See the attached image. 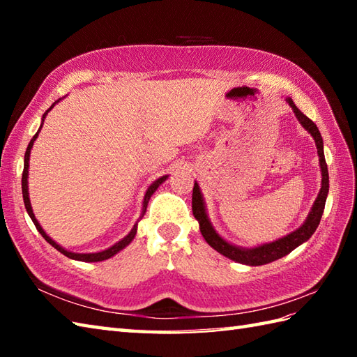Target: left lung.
Masks as SVG:
<instances>
[{
	"mask_svg": "<svg viewBox=\"0 0 357 357\" xmlns=\"http://www.w3.org/2000/svg\"><path fill=\"white\" fill-rule=\"evenodd\" d=\"M287 102L290 104V107L293 109L296 118H298L302 127L313 136V139L316 142V149H317V155H319V165H321V172H322V187L321 192L317 195V198L313 204L312 211H310L305 222L302 224L298 230H294L293 233L287 234V236L280 238L275 242H268V244H262L253 248H242L236 247L222 239L216 230L213 229V225L208 221L207 211H206V204H204L202 193L199 190L198 183H195L193 187V195H192V210H193V216L196 218V221L199 222V230L202 233L204 239L207 241V244L210 247H213L218 253L224 255L229 259L239 262V264H245V265H264L273 262L276 259H280L285 255L291 253L296 247H299L301 244H304L305 241L312 238V234L316 231L317 225L321 222V218L325 208V201H327V195H328V169H327V162H325V156H324V141L319 128L316 127L312 119L307 118L304 113H302L296 104L293 102L291 98H287Z\"/></svg>",
	"mask_w": 357,
	"mask_h": 357,
	"instance_id": "8db88e82",
	"label": "left lung"
}]
</instances>
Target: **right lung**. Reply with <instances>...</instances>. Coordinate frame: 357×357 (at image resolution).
I'll return each instance as SVG.
<instances>
[{
    "instance_id": "add662e5",
    "label": "right lung",
    "mask_w": 357,
    "mask_h": 357,
    "mask_svg": "<svg viewBox=\"0 0 357 357\" xmlns=\"http://www.w3.org/2000/svg\"><path fill=\"white\" fill-rule=\"evenodd\" d=\"M56 102H58V101L53 102V104L50 105V109H49V110H52V107H53V105H55ZM49 110L45 112L44 115H43V121H41L40 130H41V127H43V124H44V118H45V115H47V113H49ZM40 130H38V132L35 133V136H33L32 139H30L29 146H27L26 155H24V170H22V179H21L22 199H24L26 210H27V213H29L30 219H32V221H33V224H35V227H36V230L40 231V233H41V236H43L45 241H47L52 247H55L59 253H63L64 256L70 257V259H75V261H82V262H100V261L109 259V257H112V256H115L118 252H121V250L126 248V247H127L128 244H130V242L135 239V234H136V229H138V224H135V225H133V229L130 230V233H128L126 238H123V239H121L119 242H116L115 245H112V247H110V248H107V250H102V252H98V253H73V252H67L66 248H63L61 245H58L55 241H53L52 238H49V234L43 230V227L40 225V222L36 221V218H35V215H33V210H32V206H30V199H29V192H27V190H29L27 178H29V159H30V150H32V146H33L35 139L38 138V133H40ZM165 179H167V176H161V178L156 179L155 183L151 184V185L147 188L146 196H144V202H142V216H144V213H146V210H147V204H149V199L151 198V195H153V193L156 192V188H158L159 185H161Z\"/></svg>"
}]
</instances>
